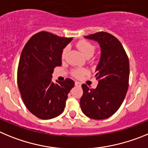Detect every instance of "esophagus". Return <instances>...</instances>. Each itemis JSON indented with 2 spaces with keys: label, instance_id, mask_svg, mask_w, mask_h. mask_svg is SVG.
<instances>
[{
  "label": "esophagus",
  "instance_id": "obj_1",
  "mask_svg": "<svg viewBox=\"0 0 148 148\" xmlns=\"http://www.w3.org/2000/svg\"><path fill=\"white\" fill-rule=\"evenodd\" d=\"M75 86H81V83L79 82H78V81H76V82H75Z\"/></svg>",
  "mask_w": 148,
  "mask_h": 148
}]
</instances>
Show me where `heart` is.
Wrapping results in <instances>:
<instances>
[{
	"instance_id": "b5f03b06",
	"label": "heart",
	"mask_w": 148,
	"mask_h": 148,
	"mask_svg": "<svg viewBox=\"0 0 148 148\" xmlns=\"http://www.w3.org/2000/svg\"><path fill=\"white\" fill-rule=\"evenodd\" d=\"M77 46L80 50L81 52L87 58L91 57L96 51V46L90 42L86 40H79L77 43ZM68 51H69V48L68 47H65L64 49H62V54H61L62 59L66 58ZM88 73V70L87 69H84V68H76V69H72L71 71V76H73L75 78H81V77H84L85 75H87Z\"/></svg>"
}]
</instances>
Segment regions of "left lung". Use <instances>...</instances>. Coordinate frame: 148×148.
<instances>
[{
	"instance_id": "8db88e82",
	"label": "left lung",
	"mask_w": 148,
	"mask_h": 148,
	"mask_svg": "<svg viewBox=\"0 0 148 148\" xmlns=\"http://www.w3.org/2000/svg\"><path fill=\"white\" fill-rule=\"evenodd\" d=\"M85 38L99 42L102 54L97 69V88L93 89L86 84L82 85L81 109L89 118L107 119L118 110L127 94L128 57L120 41L109 33L99 32Z\"/></svg>"
}]
</instances>
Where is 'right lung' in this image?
I'll return each mask as SVG.
<instances>
[{"label": "right lung", "mask_w": 148, "mask_h": 148, "mask_svg": "<svg viewBox=\"0 0 148 148\" xmlns=\"http://www.w3.org/2000/svg\"><path fill=\"white\" fill-rule=\"evenodd\" d=\"M72 40L49 32H40L28 40L18 63V88L28 110L41 119L62 113L68 94L74 86L72 79L51 82L56 66H60L62 49Z\"/></svg>", "instance_id": "obj_1"}]
</instances>
